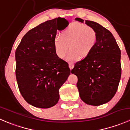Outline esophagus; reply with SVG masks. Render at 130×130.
Wrapping results in <instances>:
<instances>
[{
  "mask_svg": "<svg viewBox=\"0 0 130 130\" xmlns=\"http://www.w3.org/2000/svg\"><path fill=\"white\" fill-rule=\"evenodd\" d=\"M73 67H74V64L73 63H69V68H70V70L73 69Z\"/></svg>",
  "mask_w": 130,
  "mask_h": 130,
  "instance_id": "1",
  "label": "esophagus"
}]
</instances>
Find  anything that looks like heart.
<instances>
[{"instance_id": "b5f03b06", "label": "heart", "mask_w": 130, "mask_h": 130, "mask_svg": "<svg viewBox=\"0 0 130 130\" xmlns=\"http://www.w3.org/2000/svg\"><path fill=\"white\" fill-rule=\"evenodd\" d=\"M98 39V32L94 27L73 23L61 30L60 36H56L54 40L55 50L58 57L63 58L70 49L71 52L67 60L75 61L81 57H86L91 53Z\"/></svg>"}]
</instances>
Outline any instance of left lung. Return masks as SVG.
Returning a JSON list of instances; mask_svg holds the SVG:
<instances>
[{
    "label": "left lung",
    "mask_w": 130,
    "mask_h": 130,
    "mask_svg": "<svg viewBox=\"0 0 130 130\" xmlns=\"http://www.w3.org/2000/svg\"><path fill=\"white\" fill-rule=\"evenodd\" d=\"M75 20L84 23L77 18ZM86 24L98 32V39L91 53L75 64L72 73L78 78L77 87L82 101L100 106L111 100L117 91L121 75V51L111 32L95 22Z\"/></svg>",
    "instance_id": "8db88e82"
}]
</instances>
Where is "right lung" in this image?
Masks as SVG:
<instances>
[{"label": "right lung", "instance_id": "obj_1", "mask_svg": "<svg viewBox=\"0 0 130 130\" xmlns=\"http://www.w3.org/2000/svg\"><path fill=\"white\" fill-rule=\"evenodd\" d=\"M58 18L41 23L23 36L15 50V75L26 102L39 108H50L60 99L59 89L70 75L69 64L55 50L57 30L69 25Z\"/></svg>", "mask_w": 130, "mask_h": 130}]
</instances>
